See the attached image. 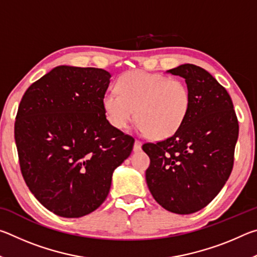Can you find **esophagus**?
<instances>
[{
	"mask_svg": "<svg viewBox=\"0 0 257 257\" xmlns=\"http://www.w3.org/2000/svg\"><path fill=\"white\" fill-rule=\"evenodd\" d=\"M142 150V143L139 141H136L134 144V152H139Z\"/></svg>",
	"mask_w": 257,
	"mask_h": 257,
	"instance_id": "1",
	"label": "esophagus"
}]
</instances>
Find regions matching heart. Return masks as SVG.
I'll use <instances>...</instances> for the list:
<instances>
[{"label": "heart", "instance_id": "1", "mask_svg": "<svg viewBox=\"0 0 257 257\" xmlns=\"http://www.w3.org/2000/svg\"><path fill=\"white\" fill-rule=\"evenodd\" d=\"M116 92L102 97L106 119L115 129L127 128L138 120L137 128L153 139L172 136L189 114L191 94L184 81L143 70L125 72L116 81Z\"/></svg>", "mask_w": 257, "mask_h": 257}]
</instances>
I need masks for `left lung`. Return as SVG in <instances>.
Here are the masks:
<instances>
[{
    "instance_id": "8db88e82",
    "label": "left lung",
    "mask_w": 257,
    "mask_h": 257,
    "mask_svg": "<svg viewBox=\"0 0 257 257\" xmlns=\"http://www.w3.org/2000/svg\"><path fill=\"white\" fill-rule=\"evenodd\" d=\"M167 72L184 78L191 107L173 136L143 145L151 159L146 182L165 210L190 214L205 207L227 182L239 125L231 97L205 69L186 63Z\"/></svg>"
}]
</instances>
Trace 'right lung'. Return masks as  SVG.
Segmentation results:
<instances>
[{"label":"right lung","instance_id":"1","mask_svg":"<svg viewBox=\"0 0 257 257\" xmlns=\"http://www.w3.org/2000/svg\"><path fill=\"white\" fill-rule=\"evenodd\" d=\"M110 72L59 66L26 90L15 139L21 173L43 206L62 217L96 210L135 139L108 122L102 97Z\"/></svg>","mask_w":257,"mask_h":257}]
</instances>
